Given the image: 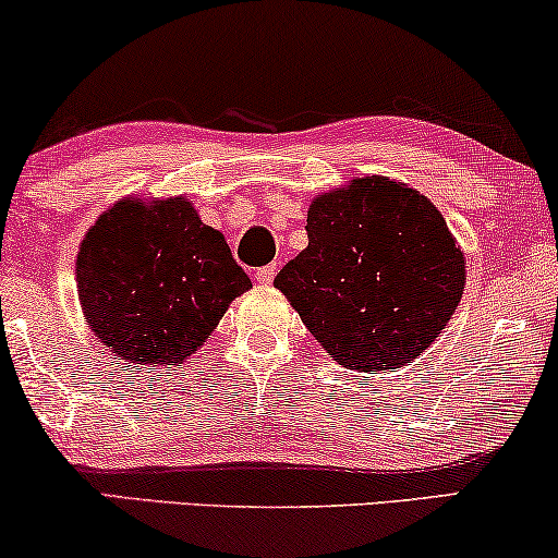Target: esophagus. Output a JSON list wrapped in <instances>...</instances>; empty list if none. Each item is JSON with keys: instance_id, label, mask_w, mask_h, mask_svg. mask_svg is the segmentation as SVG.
Here are the masks:
<instances>
[{"instance_id": "obj_1", "label": "esophagus", "mask_w": 558, "mask_h": 558, "mask_svg": "<svg viewBox=\"0 0 558 558\" xmlns=\"http://www.w3.org/2000/svg\"><path fill=\"white\" fill-rule=\"evenodd\" d=\"M274 277H277V264H269V266H262V269L256 271V281L262 287H269Z\"/></svg>"}]
</instances>
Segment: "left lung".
Returning <instances> with one entry per match:
<instances>
[{
	"label": "left lung",
	"instance_id": "8db88e82",
	"mask_svg": "<svg viewBox=\"0 0 558 558\" xmlns=\"http://www.w3.org/2000/svg\"><path fill=\"white\" fill-rule=\"evenodd\" d=\"M464 284V251L438 207L379 173L317 194L307 248L274 279L325 353L353 372L412 364L451 320Z\"/></svg>",
	"mask_w": 558,
	"mask_h": 558
}]
</instances>
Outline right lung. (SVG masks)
Instances as JSON below:
<instances>
[{"instance_id": "obj_1", "label": "right lung", "mask_w": 558, "mask_h": 558, "mask_svg": "<svg viewBox=\"0 0 558 558\" xmlns=\"http://www.w3.org/2000/svg\"><path fill=\"white\" fill-rule=\"evenodd\" d=\"M251 287L226 235L186 197H122L76 253L86 325L107 351L141 366L190 359Z\"/></svg>"}]
</instances>
